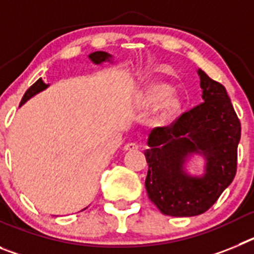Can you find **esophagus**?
Here are the masks:
<instances>
[{
  "instance_id": "34e87169",
  "label": "esophagus",
  "mask_w": 254,
  "mask_h": 254,
  "mask_svg": "<svg viewBox=\"0 0 254 254\" xmlns=\"http://www.w3.org/2000/svg\"><path fill=\"white\" fill-rule=\"evenodd\" d=\"M138 147H140V146H138V143L128 142V143H126L123 149H125V151H133V150H137Z\"/></svg>"
}]
</instances>
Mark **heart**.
I'll return each mask as SVG.
<instances>
[{
    "mask_svg": "<svg viewBox=\"0 0 254 254\" xmlns=\"http://www.w3.org/2000/svg\"><path fill=\"white\" fill-rule=\"evenodd\" d=\"M138 104L143 108L158 107V118L167 121L178 113L182 108V99L173 93L172 86L167 82H154L140 94Z\"/></svg>",
    "mask_w": 254,
    "mask_h": 254,
    "instance_id": "b5f03b06",
    "label": "heart"
}]
</instances>
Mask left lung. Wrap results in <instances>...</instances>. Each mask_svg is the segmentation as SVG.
Instances as JSON below:
<instances>
[{
	"instance_id": "8db88e82",
	"label": "left lung",
	"mask_w": 254,
	"mask_h": 254,
	"mask_svg": "<svg viewBox=\"0 0 254 254\" xmlns=\"http://www.w3.org/2000/svg\"><path fill=\"white\" fill-rule=\"evenodd\" d=\"M203 103L185 112L167 127L149 134L145 181L149 198L164 215H201L214 205L237 173L241 121L225 87L197 71ZM192 153L206 159L205 174L192 177L183 170Z\"/></svg>"
}]
</instances>
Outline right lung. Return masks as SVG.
Segmentation results:
<instances>
[{"instance_id": "add662e5", "label": "right lung", "mask_w": 254, "mask_h": 254, "mask_svg": "<svg viewBox=\"0 0 254 254\" xmlns=\"http://www.w3.org/2000/svg\"><path fill=\"white\" fill-rule=\"evenodd\" d=\"M89 58H90L91 61H93L94 64H102V62H105V61H111L112 60V56L109 55V53H107V52H94V53H91V55H89ZM48 87V85L46 84V82L42 80V78H39V80H37V81L34 82V84L31 85L30 87H29L28 90H26V93L24 94V96H22L21 102H20V105H22L24 103L26 102V100H29L31 98V96H34L35 94L40 93L42 90H44V89H47Z\"/></svg>"}]
</instances>
